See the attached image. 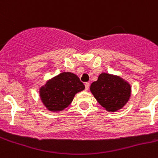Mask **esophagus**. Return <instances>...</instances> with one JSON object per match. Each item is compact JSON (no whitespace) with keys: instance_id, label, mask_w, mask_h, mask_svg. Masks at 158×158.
Wrapping results in <instances>:
<instances>
[{"instance_id":"1","label":"esophagus","mask_w":158,"mask_h":158,"mask_svg":"<svg viewBox=\"0 0 158 158\" xmlns=\"http://www.w3.org/2000/svg\"><path fill=\"white\" fill-rule=\"evenodd\" d=\"M89 87H90V83H85V90L88 91L89 89Z\"/></svg>"}]
</instances>
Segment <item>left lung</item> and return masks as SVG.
<instances>
[{"label": "left lung", "mask_w": 158, "mask_h": 158, "mask_svg": "<svg viewBox=\"0 0 158 158\" xmlns=\"http://www.w3.org/2000/svg\"><path fill=\"white\" fill-rule=\"evenodd\" d=\"M90 91L102 107L109 112H116L129 101L131 87L121 77L101 73L91 84Z\"/></svg>", "instance_id": "1"}]
</instances>
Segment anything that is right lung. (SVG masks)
<instances>
[{"label": "right lung", "mask_w": 158, "mask_h": 158, "mask_svg": "<svg viewBox=\"0 0 158 158\" xmlns=\"http://www.w3.org/2000/svg\"><path fill=\"white\" fill-rule=\"evenodd\" d=\"M85 86L76 75L62 72L46 82L40 88V97L47 110L52 112L61 111L70 106L75 94Z\"/></svg>", "instance_id": "1"}]
</instances>
